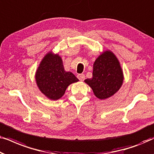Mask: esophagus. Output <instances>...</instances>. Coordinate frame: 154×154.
Instances as JSON below:
<instances>
[{"mask_svg":"<svg viewBox=\"0 0 154 154\" xmlns=\"http://www.w3.org/2000/svg\"><path fill=\"white\" fill-rule=\"evenodd\" d=\"M77 77L81 81H83V80L85 79V75H84L83 73H80V74H78Z\"/></svg>","mask_w":154,"mask_h":154,"instance_id":"obj_1","label":"esophagus"}]
</instances>
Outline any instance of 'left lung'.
Returning <instances> with one entry per match:
<instances>
[{"mask_svg": "<svg viewBox=\"0 0 154 154\" xmlns=\"http://www.w3.org/2000/svg\"><path fill=\"white\" fill-rule=\"evenodd\" d=\"M124 75L119 60L112 51L104 50L93 64L92 78L84 82L92 88L100 100L111 97L123 85Z\"/></svg>", "mask_w": 154, "mask_h": 154, "instance_id": "obj_1", "label": "left lung"}]
</instances>
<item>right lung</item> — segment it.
Instances as JSON below:
<instances>
[{"instance_id": "add662e5", "label": "right lung", "mask_w": 154, "mask_h": 154, "mask_svg": "<svg viewBox=\"0 0 154 154\" xmlns=\"http://www.w3.org/2000/svg\"><path fill=\"white\" fill-rule=\"evenodd\" d=\"M35 79L40 91L51 100L60 99L69 85L79 81L73 73L65 71L62 57L52 51L48 52L42 59Z\"/></svg>"}]
</instances>
